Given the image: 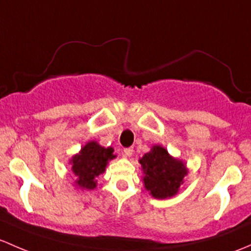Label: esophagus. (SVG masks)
Wrapping results in <instances>:
<instances>
[{
    "mask_svg": "<svg viewBox=\"0 0 251 251\" xmlns=\"http://www.w3.org/2000/svg\"><path fill=\"white\" fill-rule=\"evenodd\" d=\"M133 152L134 150L131 147H126V149L123 150V156L125 157H131L133 156Z\"/></svg>",
    "mask_w": 251,
    "mask_h": 251,
    "instance_id": "34e87169",
    "label": "esophagus"
}]
</instances>
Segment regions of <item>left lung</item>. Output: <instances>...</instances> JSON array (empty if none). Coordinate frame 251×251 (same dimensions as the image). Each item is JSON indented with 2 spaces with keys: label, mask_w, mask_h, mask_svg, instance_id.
I'll return each instance as SVG.
<instances>
[{
  "label": "left lung",
  "mask_w": 251,
  "mask_h": 251,
  "mask_svg": "<svg viewBox=\"0 0 251 251\" xmlns=\"http://www.w3.org/2000/svg\"><path fill=\"white\" fill-rule=\"evenodd\" d=\"M144 169V183L146 190L154 198L173 197L179 191L187 174L185 164L173 158L162 146H153L140 159Z\"/></svg>",
  "instance_id": "1"
}]
</instances>
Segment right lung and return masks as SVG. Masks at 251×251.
<instances>
[{
	"label": "right lung",
	"mask_w": 251,
	"mask_h": 251,
	"mask_svg": "<svg viewBox=\"0 0 251 251\" xmlns=\"http://www.w3.org/2000/svg\"><path fill=\"white\" fill-rule=\"evenodd\" d=\"M111 147L105 149L95 141L88 143L78 154L71 159L72 172L76 176V183L81 188L93 190L97 187L95 177L105 172L108 159L115 158Z\"/></svg>",
	"instance_id": "add662e5"
}]
</instances>
